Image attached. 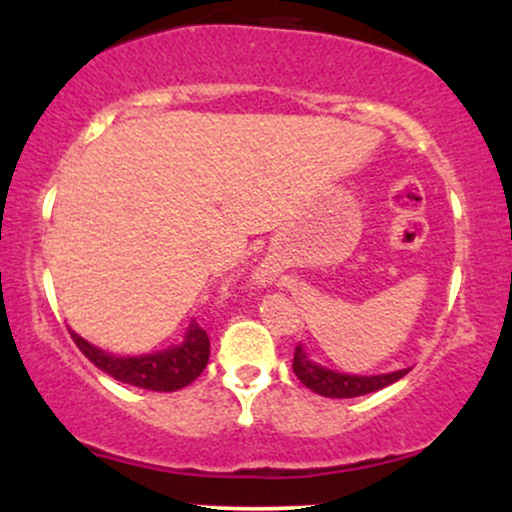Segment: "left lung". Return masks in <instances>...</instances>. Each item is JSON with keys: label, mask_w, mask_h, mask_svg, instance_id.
Returning a JSON list of instances; mask_svg holds the SVG:
<instances>
[{"label": "left lung", "mask_w": 512, "mask_h": 512, "mask_svg": "<svg viewBox=\"0 0 512 512\" xmlns=\"http://www.w3.org/2000/svg\"><path fill=\"white\" fill-rule=\"evenodd\" d=\"M293 373L298 375V380H301L308 390L317 392V395L344 399V397H358V395H368V392L383 390V387L397 383L399 378H404V375L409 373V368L397 370V373H387V375H344L308 361V356L303 354L301 346H296V351H293Z\"/></svg>", "instance_id": "1"}]
</instances>
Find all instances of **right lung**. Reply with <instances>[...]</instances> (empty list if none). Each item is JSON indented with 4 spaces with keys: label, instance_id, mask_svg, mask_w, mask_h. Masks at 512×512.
Returning <instances> with one entry per match:
<instances>
[{
    "label": "right lung",
    "instance_id": "1",
    "mask_svg": "<svg viewBox=\"0 0 512 512\" xmlns=\"http://www.w3.org/2000/svg\"><path fill=\"white\" fill-rule=\"evenodd\" d=\"M74 344L79 351L96 368L108 373L110 378L120 380L125 385L142 387V390L154 392H175L182 390L202 375V370L209 363V334L192 322L185 342L173 349L161 351L151 356H134V358H117L113 354L96 349L72 332Z\"/></svg>",
    "mask_w": 512,
    "mask_h": 512
}]
</instances>
